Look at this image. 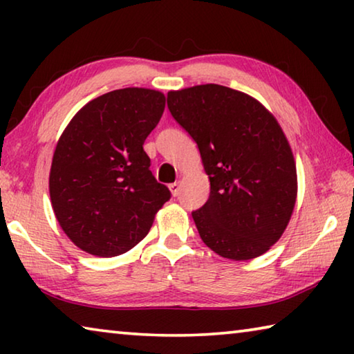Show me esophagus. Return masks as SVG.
Instances as JSON below:
<instances>
[{"label":"esophagus","mask_w":354,"mask_h":354,"mask_svg":"<svg viewBox=\"0 0 354 354\" xmlns=\"http://www.w3.org/2000/svg\"><path fill=\"white\" fill-rule=\"evenodd\" d=\"M169 187H170L171 195L173 196H178V194H179V183H171Z\"/></svg>","instance_id":"34e87169"}]
</instances>
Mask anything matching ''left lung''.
I'll list each match as a JSON object with an SVG mask.
<instances>
[{"mask_svg":"<svg viewBox=\"0 0 354 354\" xmlns=\"http://www.w3.org/2000/svg\"><path fill=\"white\" fill-rule=\"evenodd\" d=\"M198 145L211 194L192 217L215 253L248 261L283 236L297 200V167L283 129L250 95L203 84L167 95Z\"/></svg>","mask_w":354,"mask_h":354,"instance_id":"1","label":"left lung"}]
</instances>
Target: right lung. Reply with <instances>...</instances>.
Returning <instances> with one entry per match:
<instances>
[{
  "instance_id": "obj_1",
  "label": "right lung",
  "mask_w": 354,
  "mask_h": 354,
  "mask_svg": "<svg viewBox=\"0 0 354 354\" xmlns=\"http://www.w3.org/2000/svg\"><path fill=\"white\" fill-rule=\"evenodd\" d=\"M164 107L165 97L158 91H112L84 106L59 139L50 171L53 211L86 253H127L170 200L169 187L156 181L143 151Z\"/></svg>"
}]
</instances>
